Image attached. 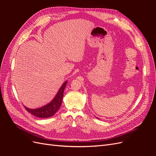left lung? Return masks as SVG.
Returning a JSON list of instances; mask_svg holds the SVG:
<instances>
[{
	"label": "left lung",
	"mask_w": 156,
	"mask_h": 156,
	"mask_svg": "<svg viewBox=\"0 0 156 156\" xmlns=\"http://www.w3.org/2000/svg\"><path fill=\"white\" fill-rule=\"evenodd\" d=\"M97 119H98V118H97Z\"/></svg>",
	"instance_id": "8db88e82"
}]
</instances>
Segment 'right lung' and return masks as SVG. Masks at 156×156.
<instances>
[{"instance_id":"right-lung-1","label":"right lung","mask_w":156,"mask_h":156,"mask_svg":"<svg viewBox=\"0 0 156 156\" xmlns=\"http://www.w3.org/2000/svg\"><path fill=\"white\" fill-rule=\"evenodd\" d=\"M67 83V81H65L62 84V85L60 88L57 94H56L55 97L53 98V100L49 103L48 104L40 108H34V109L29 108L25 106L26 110L31 113L32 115H34L36 117L41 118V119L54 116L55 113L60 108L61 104H62V98L64 96V91Z\"/></svg>"}]
</instances>
